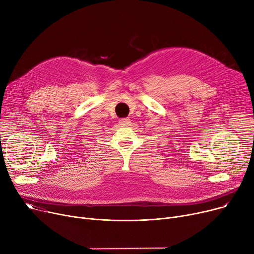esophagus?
Here are the masks:
<instances>
[{
    "label": "esophagus",
    "mask_w": 254,
    "mask_h": 254,
    "mask_svg": "<svg viewBox=\"0 0 254 254\" xmlns=\"http://www.w3.org/2000/svg\"><path fill=\"white\" fill-rule=\"evenodd\" d=\"M119 124H120V125H124V126L128 125V124H129V118H128V117H127V118H122V119L119 120Z\"/></svg>",
    "instance_id": "esophagus-1"
}]
</instances>
